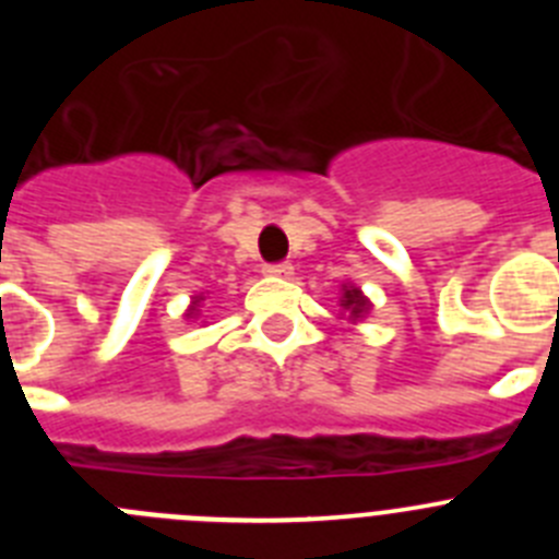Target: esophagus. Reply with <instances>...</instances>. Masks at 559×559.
Here are the masks:
<instances>
[{"instance_id":"esophagus-1","label":"esophagus","mask_w":559,"mask_h":559,"mask_svg":"<svg viewBox=\"0 0 559 559\" xmlns=\"http://www.w3.org/2000/svg\"><path fill=\"white\" fill-rule=\"evenodd\" d=\"M265 274L276 276V280H290V276H294V265H290V263L265 265Z\"/></svg>"}]
</instances>
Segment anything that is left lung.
Returning a JSON list of instances; mask_svg holds the SVG:
<instances>
[{
  "label": "left lung",
  "instance_id": "obj_1",
  "mask_svg": "<svg viewBox=\"0 0 559 559\" xmlns=\"http://www.w3.org/2000/svg\"><path fill=\"white\" fill-rule=\"evenodd\" d=\"M338 305H341V316H347L353 324L364 322V316L372 310V302H369L367 296H364V290H360L358 285H353V283L341 285Z\"/></svg>",
  "mask_w": 559,
  "mask_h": 559
}]
</instances>
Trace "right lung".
<instances>
[{"mask_svg": "<svg viewBox=\"0 0 559 559\" xmlns=\"http://www.w3.org/2000/svg\"><path fill=\"white\" fill-rule=\"evenodd\" d=\"M204 299H206V296L204 294H195V296H192V302H190V308H187V319H195V316H199L201 313V302H204Z\"/></svg>", "mask_w": 559, "mask_h": 559, "instance_id": "1", "label": "right lung"}]
</instances>
